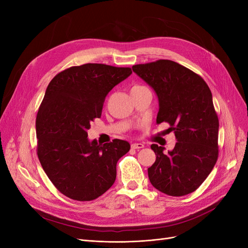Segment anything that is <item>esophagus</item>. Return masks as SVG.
Masks as SVG:
<instances>
[{"label": "esophagus", "mask_w": 248, "mask_h": 248, "mask_svg": "<svg viewBox=\"0 0 248 248\" xmlns=\"http://www.w3.org/2000/svg\"><path fill=\"white\" fill-rule=\"evenodd\" d=\"M131 147L133 149H142L145 146H144V144H141V142H133Z\"/></svg>", "instance_id": "34e87169"}]
</instances>
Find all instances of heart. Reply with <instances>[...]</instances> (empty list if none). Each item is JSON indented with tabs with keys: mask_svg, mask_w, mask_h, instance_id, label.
<instances>
[{
	"mask_svg": "<svg viewBox=\"0 0 248 248\" xmlns=\"http://www.w3.org/2000/svg\"><path fill=\"white\" fill-rule=\"evenodd\" d=\"M137 87H140V86H134L133 88H137ZM133 88H132V89H133Z\"/></svg>",
	"mask_w": 248,
	"mask_h": 248,
	"instance_id": "heart-1",
	"label": "heart"
}]
</instances>
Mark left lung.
<instances>
[{"label": "left lung", "mask_w": 248, "mask_h": 248, "mask_svg": "<svg viewBox=\"0 0 248 248\" xmlns=\"http://www.w3.org/2000/svg\"><path fill=\"white\" fill-rule=\"evenodd\" d=\"M158 99L156 122H168L177 140L174 149L151 145L156 160L150 182L171 197L193 192L205 181L218 157V118L212 93L200 76L170 60L132 66Z\"/></svg>", "instance_id": "1"}]
</instances>
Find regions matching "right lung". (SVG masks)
Returning a JSON list of instances; mask_svg holds the SVG:
<instances>
[{
  "label": "right lung",
  "mask_w": 248,
  "mask_h": 248,
  "mask_svg": "<svg viewBox=\"0 0 248 248\" xmlns=\"http://www.w3.org/2000/svg\"><path fill=\"white\" fill-rule=\"evenodd\" d=\"M130 68L85 64L51 79L36 118L38 158L57 189L77 201L95 200L114 184L117 162L130 145L114 140L100 145L88 130L101 117L110 90L128 78Z\"/></svg>",
  "instance_id": "obj_1"
}]
</instances>
